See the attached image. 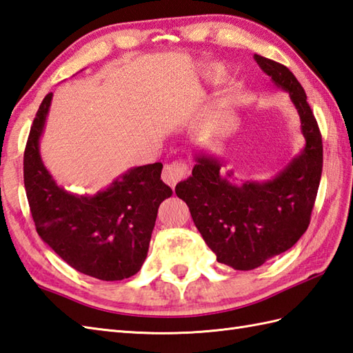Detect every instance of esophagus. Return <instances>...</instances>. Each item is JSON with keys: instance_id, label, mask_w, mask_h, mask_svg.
I'll return each mask as SVG.
<instances>
[{"instance_id": "esophagus-1", "label": "esophagus", "mask_w": 353, "mask_h": 353, "mask_svg": "<svg viewBox=\"0 0 353 353\" xmlns=\"http://www.w3.org/2000/svg\"><path fill=\"white\" fill-rule=\"evenodd\" d=\"M185 174H187V166L184 163L174 161V163H169V165H165L161 179L172 188H175V185L181 181V179L185 176Z\"/></svg>"}]
</instances>
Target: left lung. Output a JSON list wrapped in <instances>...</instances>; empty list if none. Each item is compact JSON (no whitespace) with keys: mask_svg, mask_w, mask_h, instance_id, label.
Listing matches in <instances>:
<instances>
[{"mask_svg":"<svg viewBox=\"0 0 353 353\" xmlns=\"http://www.w3.org/2000/svg\"><path fill=\"white\" fill-rule=\"evenodd\" d=\"M254 61L277 88L286 91L301 119L304 148L268 181L236 183L214 154L196 150L192 175L175 193L217 261L250 271L285 253L310 223L322 175V136L304 88L288 67L254 54Z\"/></svg>","mask_w":353,"mask_h":353,"instance_id":"1","label":"left lung"}]
</instances>
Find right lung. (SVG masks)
<instances>
[{
  "label": "right lung",
  "instance_id": "1",
  "mask_svg": "<svg viewBox=\"0 0 353 353\" xmlns=\"http://www.w3.org/2000/svg\"><path fill=\"white\" fill-rule=\"evenodd\" d=\"M52 96L43 99L23 154V183L37 234L76 271L105 281L132 277L147 259L159 206L172 196L160 179L163 165L128 169L96 194L65 190L40 154Z\"/></svg>",
  "mask_w": 353,
  "mask_h": 353
}]
</instances>
